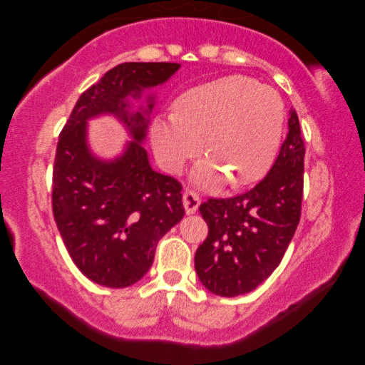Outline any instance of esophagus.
Segmentation results:
<instances>
[{
    "mask_svg": "<svg viewBox=\"0 0 365 365\" xmlns=\"http://www.w3.org/2000/svg\"><path fill=\"white\" fill-rule=\"evenodd\" d=\"M199 204H200V199H199V196L196 195L195 191L188 190V191H185V192H183V205H185V212H187L188 215L196 213V212H197V208H199Z\"/></svg>",
    "mask_w": 365,
    "mask_h": 365,
    "instance_id": "esophagus-1",
    "label": "esophagus"
}]
</instances>
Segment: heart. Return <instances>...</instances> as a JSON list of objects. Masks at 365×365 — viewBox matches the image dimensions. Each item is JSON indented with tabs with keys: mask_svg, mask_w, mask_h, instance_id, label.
<instances>
[{
	"mask_svg": "<svg viewBox=\"0 0 365 365\" xmlns=\"http://www.w3.org/2000/svg\"><path fill=\"white\" fill-rule=\"evenodd\" d=\"M173 118L155 119L152 143L160 165L177 173L204 143L195 180L216 187L224 178L243 187L265 175L284 128V103L274 89L243 75L200 84L175 100Z\"/></svg>",
	"mask_w": 365,
	"mask_h": 365,
	"instance_id": "b5f03b06",
	"label": "heart"
}]
</instances>
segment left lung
I'll list each match as a JSON object with an SVG mask.
<instances>
[{
  "mask_svg": "<svg viewBox=\"0 0 365 365\" xmlns=\"http://www.w3.org/2000/svg\"><path fill=\"white\" fill-rule=\"evenodd\" d=\"M304 152L298 114L292 110L289 133L269 173L243 195L200 204L208 235L195 265L205 289L238 297L279 267L299 222Z\"/></svg>",
  "mask_w": 365,
  "mask_h": 365,
  "instance_id": "left-lung-1",
  "label": "left lung"
}]
</instances>
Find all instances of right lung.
I'll return each mask as SVG.
<instances>
[{
	"label": "right lung",
	"mask_w": 365,
	"mask_h": 365,
	"mask_svg": "<svg viewBox=\"0 0 365 365\" xmlns=\"http://www.w3.org/2000/svg\"><path fill=\"white\" fill-rule=\"evenodd\" d=\"M177 63H123L84 91L61 131L53 165L51 205L68 254L81 273L100 285L123 289L153 263L161 237L183 218L182 183L155 173L144 141L147 118L127 114L128 96L169 80ZM153 103L147 106L149 114ZM102 112L118 115L135 141L114 162L87 149L86 120Z\"/></svg>",
	"instance_id": "1"
}]
</instances>
